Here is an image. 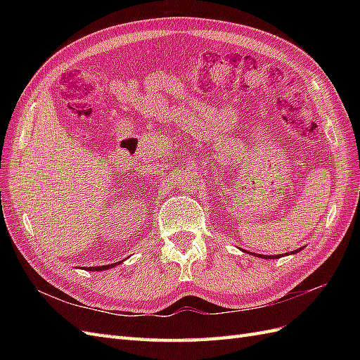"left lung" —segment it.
I'll list each match as a JSON object with an SVG mask.
<instances>
[{
	"instance_id": "8db88e82",
	"label": "left lung",
	"mask_w": 360,
	"mask_h": 360,
	"mask_svg": "<svg viewBox=\"0 0 360 360\" xmlns=\"http://www.w3.org/2000/svg\"><path fill=\"white\" fill-rule=\"evenodd\" d=\"M303 248H299L297 250H292V252H288V254H285V255H292V254H297V252H300ZM249 254V252H248ZM250 255H255V257H258V258H264V259H278V258H281V255H261V254H250Z\"/></svg>"
}]
</instances>
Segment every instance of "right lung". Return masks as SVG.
<instances>
[{
    "mask_svg": "<svg viewBox=\"0 0 360 360\" xmlns=\"http://www.w3.org/2000/svg\"><path fill=\"white\" fill-rule=\"evenodd\" d=\"M122 261H118V263H114V264H108V266H97V267H89L90 271H99V270H108V269H112L115 266H118Z\"/></svg>",
    "mask_w": 360,
    "mask_h": 360,
    "instance_id": "right-lung-1",
    "label": "right lung"
}]
</instances>
